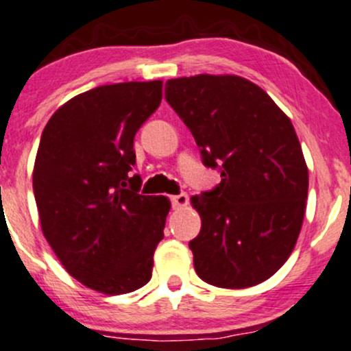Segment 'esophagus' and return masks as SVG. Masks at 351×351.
<instances>
[{"instance_id":"34e87169","label":"esophagus","mask_w":351,"mask_h":351,"mask_svg":"<svg viewBox=\"0 0 351 351\" xmlns=\"http://www.w3.org/2000/svg\"><path fill=\"white\" fill-rule=\"evenodd\" d=\"M171 202H172V207H174V209H182V207H186L187 204H189V195H187L186 192H180V194L172 195Z\"/></svg>"}]
</instances>
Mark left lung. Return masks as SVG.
<instances>
[{"mask_svg":"<svg viewBox=\"0 0 351 351\" xmlns=\"http://www.w3.org/2000/svg\"><path fill=\"white\" fill-rule=\"evenodd\" d=\"M165 100L222 177L191 199L202 222L189 243L195 273L231 289L266 281L295 250L306 209L308 167L291 120L236 75L167 80Z\"/></svg>","mask_w":351,"mask_h":351,"instance_id":"1","label":"left lung"}]
</instances>
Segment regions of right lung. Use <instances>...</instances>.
Wrapping results in <instances>:
<instances>
[{
    "mask_svg": "<svg viewBox=\"0 0 351 351\" xmlns=\"http://www.w3.org/2000/svg\"><path fill=\"white\" fill-rule=\"evenodd\" d=\"M162 82L101 85L48 120L33 169L41 231L63 267L105 295L150 281L171 202L138 194L134 137L159 108Z\"/></svg>",
    "mask_w": 351,
    "mask_h": 351,
    "instance_id": "obj_1",
    "label": "right lung"
}]
</instances>
